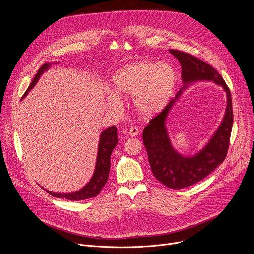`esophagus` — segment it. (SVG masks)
Segmentation results:
<instances>
[{
  "label": "esophagus",
  "mask_w": 254,
  "mask_h": 254,
  "mask_svg": "<svg viewBox=\"0 0 254 254\" xmlns=\"http://www.w3.org/2000/svg\"><path fill=\"white\" fill-rule=\"evenodd\" d=\"M138 133H139V129H138L137 127H132L129 128V134H130L131 136H135V135H137Z\"/></svg>",
  "instance_id": "1"
}]
</instances>
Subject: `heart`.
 Wrapping results in <instances>:
<instances>
[{"label": "heart", "mask_w": 254, "mask_h": 254, "mask_svg": "<svg viewBox=\"0 0 254 254\" xmlns=\"http://www.w3.org/2000/svg\"><path fill=\"white\" fill-rule=\"evenodd\" d=\"M177 84L175 69L167 63L139 61L131 63L113 77L118 95H132V106L142 117H153L164 110L171 100ZM113 100L118 98L113 96Z\"/></svg>", "instance_id": "1"}]
</instances>
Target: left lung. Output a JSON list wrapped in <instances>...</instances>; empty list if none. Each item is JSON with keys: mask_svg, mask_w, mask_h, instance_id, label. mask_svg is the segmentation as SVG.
Instances as JSON below:
<instances>
[{"mask_svg": "<svg viewBox=\"0 0 254 254\" xmlns=\"http://www.w3.org/2000/svg\"><path fill=\"white\" fill-rule=\"evenodd\" d=\"M170 52L182 66V78L185 83L211 80L223 86L227 94L226 112L221 126L207 146L194 157L184 158L177 154L171 146L165 127L170 108L182 90L177 93L175 99H172L143 129L142 140L155 178L171 189H183L198 183L224 162L229 149L233 125L232 98L224 79L210 64L184 51L171 49Z\"/></svg>", "mask_w": 254, "mask_h": 254, "instance_id": "8db88e82", "label": "left lung"}]
</instances>
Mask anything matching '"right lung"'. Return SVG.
Returning a JSON list of instances; mask_svg holds the SVG:
<instances>
[{"instance_id":"add662e5","label":"right lung","mask_w":254,"mask_h":254,"mask_svg":"<svg viewBox=\"0 0 254 254\" xmlns=\"http://www.w3.org/2000/svg\"><path fill=\"white\" fill-rule=\"evenodd\" d=\"M48 66L49 64L46 63L42 67H40L37 74L35 75L28 89L24 93L23 97L30 91V89L36 84V82L38 81L41 73H43V71H45L48 68ZM117 144H118V129H117V127L113 126L111 127H108L107 129H105L104 131H102L100 135L96 167H95L93 177L89 181V183L84 188H82L81 190L75 193L56 194L50 191H46V192H48V194L52 195L53 197L65 198L71 201H81V200H85V199H89L97 196L107 182L108 174H110V169H111V155Z\"/></svg>"}]
</instances>
